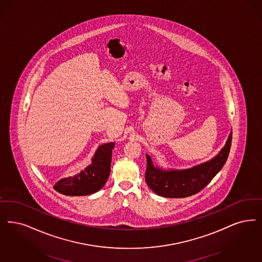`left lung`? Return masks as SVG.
I'll use <instances>...</instances> for the list:
<instances>
[{"label":"left lung","mask_w":262,"mask_h":262,"mask_svg":"<svg viewBox=\"0 0 262 262\" xmlns=\"http://www.w3.org/2000/svg\"><path fill=\"white\" fill-rule=\"evenodd\" d=\"M231 141L232 133L219 155L207 163L182 170L165 171L155 168L151 157L146 155L147 185L159 196L167 198H185L197 194L209 184L226 163L230 152Z\"/></svg>","instance_id":"left-lung-1"}]
</instances>
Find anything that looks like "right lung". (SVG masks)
<instances>
[{"label":"right lung","mask_w":262,"mask_h":262,"mask_svg":"<svg viewBox=\"0 0 262 262\" xmlns=\"http://www.w3.org/2000/svg\"><path fill=\"white\" fill-rule=\"evenodd\" d=\"M113 148L114 143L112 142L98 147L92 165L75 177L59 180L53 188L66 196H84L100 190L110 174Z\"/></svg>","instance_id":"obj_1"}]
</instances>
